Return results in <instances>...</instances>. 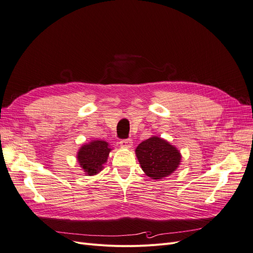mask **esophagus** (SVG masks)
<instances>
[{"instance_id":"esophagus-1","label":"esophagus","mask_w":253,"mask_h":253,"mask_svg":"<svg viewBox=\"0 0 253 253\" xmlns=\"http://www.w3.org/2000/svg\"><path fill=\"white\" fill-rule=\"evenodd\" d=\"M132 140L131 139H122L121 141H120V145H121L122 148L124 149H130L132 147Z\"/></svg>"}]
</instances>
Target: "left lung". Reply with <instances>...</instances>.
Wrapping results in <instances>:
<instances>
[{
  "label": "left lung",
  "instance_id": "8db88e82",
  "mask_svg": "<svg viewBox=\"0 0 253 253\" xmlns=\"http://www.w3.org/2000/svg\"><path fill=\"white\" fill-rule=\"evenodd\" d=\"M135 155L145 175L156 180L171 175L181 162V154L177 148L155 135L140 142Z\"/></svg>",
  "mask_w": 253,
  "mask_h": 253
}]
</instances>
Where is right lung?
Listing matches in <instances>:
<instances>
[{
  "instance_id": "1",
  "label": "right lung",
  "mask_w": 253,
  "mask_h": 253,
  "mask_svg": "<svg viewBox=\"0 0 253 253\" xmlns=\"http://www.w3.org/2000/svg\"><path fill=\"white\" fill-rule=\"evenodd\" d=\"M112 150L109 142L93 139L79 149L77 161L86 175H96L103 169Z\"/></svg>"
}]
</instances>
